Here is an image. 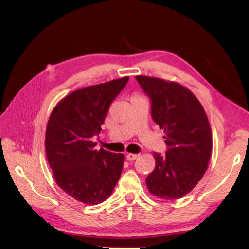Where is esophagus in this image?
I'll use <instances>...</instances> for the list:
<instances>
[{"label": "esophagus", "mask_w": 249, "mask_h": 249, "mask_svg": "<svg viewBox=\"0 0 249 249\" xmlns=\"http://www.w3.org/2000/svg\"><path fill=\"white\" fill-rule=\"evenodd\" d=\"M137 155H135V154H127L126 155V160L127 161H135L137 159Z\"/></svg>", "instance_id": "esophagus-1"}]
</instances>
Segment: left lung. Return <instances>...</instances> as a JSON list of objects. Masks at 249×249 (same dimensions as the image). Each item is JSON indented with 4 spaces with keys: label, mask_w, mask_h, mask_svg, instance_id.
I'll return each instance as SVG.
<instances>
[{
    "label": "left lung",
    "mask_w": 249,
    "mask_h": 249,
    "mask_svg": "<svg viewBox=\"0 0 249 249\" xmlns=\"http://www.w3.org/2000/svg\"><path fill=\"white\" fill-rule=\"evenodd\" d=\"M150 99V114L165 133L166 154L154 153L156 167L146 186L165 200L185 196L205 175L212 153V132L201 104L176 82L136 76Z\"/></svg>",
    "instance_id": "obj_1"
}]
</instances>
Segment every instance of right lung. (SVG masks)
Here are the masks:
<instances>
[{
  "instance_id": "1",
  "label": "right lung",
  "mask_w": 249,
  "mask_h": 249,
  "mask_svg": "<svg viewBox=\"0 0 249 249\" xmlns=\"http://www.w3.org/2000/svg\"><path fill=\"white\" fill-rule=\"evenodd\" d=\"M129 77L88 86L58 103L46 132L47 158L57 185L86 205H99L114 189L123 171L124 156L101 148L92 137L102 131L113 100Z\"/></svg>"
}]
</instances>
